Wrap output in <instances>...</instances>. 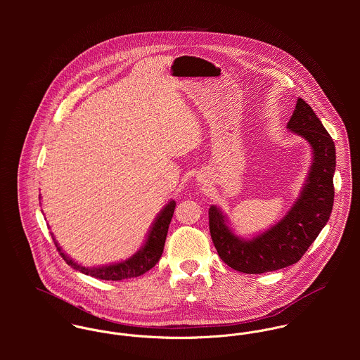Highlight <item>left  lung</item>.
<instances>
[{"mask_svg": "<svg viewBox=\"0 0 360 360\" xmlns=\"http://www.w3.org/2000/svg\"><path fill=\"white\" fill-rule=\"evenodd\" d=\"M288 129L305 137L313 148L308 183L292 209L269 231L251 241L236 237L221 212L209 209V230L220 259L241 273L259 274L297 263L317 238L334 205L335 146L317 115L298 98Z\"/></svg>", "mask_w": 360, "mask_h": 360, "instance_id": "8db88e82", "label": "left lung"}]
</instances>
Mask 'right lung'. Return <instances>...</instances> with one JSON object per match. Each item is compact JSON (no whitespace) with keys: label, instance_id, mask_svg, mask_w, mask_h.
I'll list each match as a JSON object with an SVG mask.
<instances>
[{"label":"right lung","instance_id":"add662e5","mask_svg":"<svg viewBox=\"0 0 360 360\" xmlns=\"http://www.w3.org/2000/svg\"><path fill=\"white\" fill-rule=\"evenodd\" d=\"M174 207H176V202L170 201L166 205V207L160 212V214L158 216L144 248L141 251H139L134 257H130L129 260H124L122 263L103 266V267H94V269L83 267V266L75 263L72 259L66 257L60 251V248L58 247L53 237H52V240H53V244H55V247H56V250H58V252H59L62 259L69 266H72L73 269H76V270H79L84 274H89L91 277L101 278V280H113V281L134 278V277H139V276L144 274L146 271L151 270L162 257L166 236H167V230H169V224L172 221Z\"/></svg>","mask_w":360,"mask_h":360}]
</instances>
